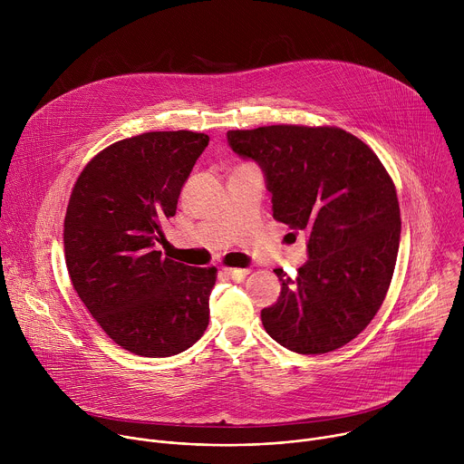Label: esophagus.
<instances>
[{
	"label": "esophagus",
	"mask_w": 464,
	"mask_h": 464,
	"mask_svg": "<svg viewBox=\"0 0 464 464\" xmlns=\"http://www.w3.org/2000/svg\"><path fill=\"white\" fill-rule=\"evenodd\" d=\"M222 274L227 276L231 281L240 283L246 279V276L249 274V270H240V268H222Z\"/></svg>",
	"instance_id": "obj_1"
}]
</instances>
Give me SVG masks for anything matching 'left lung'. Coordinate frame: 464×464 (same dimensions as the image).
I'll return each instance as SVG.
<instances>
[{"instance_id":"8db88e82","label":"left lung","mask_w":464,"mask_h":464,"mask_svg":"<svg viewBox=\"0 0 464 464\" xmlns=\"http://www.w3.org/2000/svg\"><path fill=\"white\" fill-rule=\"evenodd\" d=\"M235 154L258 163L274 218L308 235V260L281 268L276 304L260 319L288 351L324 354L354 340L380 310L401 244L396 188L378 156L336 126L229 130Z\"/></svg>"}]
</instances>
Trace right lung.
<instances>
[{"mask_svg":"<svg viewBox=\"0 0 464 464\" xmlns=\"http://www.w3.org/2000/svg\"><path fill=\"white\" fill-rule=\"evenodd\" d=\"M208 143L188 130L117 141L72 190L63 251L73 288L108 338L138 356L179 354L209 324L217 268H192L156 249Z\"/></svg>","mask_w":464,"mask_h":464,"instance_id":"obj_1","label":"right lung"}]
</instances>
